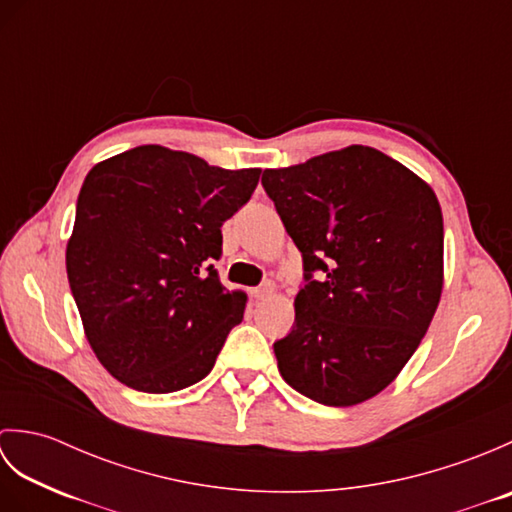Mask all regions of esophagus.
<instances>
[{
	"mask_svg": "<svg viewBox=\"0 0 512 512\" xmlns=\"http://www.w3.org/2000/svg\"><path fill=\"white\" fill-rule=\"evenodd\" d=\"M275 292V286L270 284V281H266L264 286H259V288H253L250 290V295H253L255 299H264V297H270Z\"/></svg>",
	"mask_w": 512,
	"mask_h": 512,
	"instance_id": "esophagus-1",
	"label": "esophagus"
}]
</instances>
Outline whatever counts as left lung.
<instances>
[{
  "label": "left lung",
  "instance_id": "left-lung-1",
  "mask_svg": "<svg viewBox=\"0 0 512 512\" xmlns=\"http://www.w3.org/2000/svg\"><path fill=\"white\" fill-rule=\"evenodd\" d=\"M262 184L306 270L295 325L275 343L279 374L328 407L374 398L394 383L438 310L444 224L436 193L365 145L266 169Z\"/></svg>",
  "mask_w": 512,
  "mask_h": 512
}]
</instances>
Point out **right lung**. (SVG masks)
Returning <instances> with one entry per match:
<instances>
[{
  "label": "right lung",
  "mask_w": 512,
  "mask_h": 512,
  "mask_svg": "<svg viewBox=\"0 0 512 512\" xmlns=\"http://www.w3.org/2000/svg\"><path fill=\"white\" fill-rule=\"evenodd\" d=\"M259 176L160 145L90 169L65 268L85 339L123 385L171 394L213 369L244 319L246 292L226 290L211 262L222 255V224Z\"/></svg>",
  "instance_id": "1"
}]
</instances>
